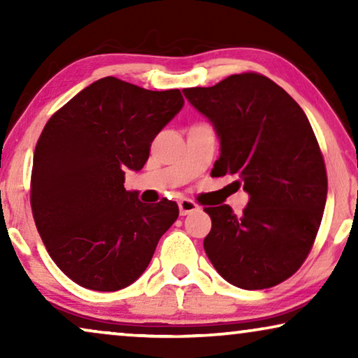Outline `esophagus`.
<instances>
[{
	"label": "esophagus",
	"mask_w": 358,
	"mask_h": 358,
	"mask_svg": "<svg viewBox=\"0 0 358 358\" xmlns=\"http://www.w3.org/2000/svg\"><path fill=\"white\" fill-rule=\"evenodd\" d=\"M197 210H199V205L192 202L190 199L179 200V212H180V215H182V217H185V215H189L192 212H197Z\"/></svg>",
	"instance_id": "obj_1"
}]
</instances>
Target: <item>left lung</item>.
Segmentation results:
<instances>
[{"mask_svg": "<svg viewBox=\"0 0 358 358\" xmlns=\"http://www.w3.org/2000/svg\"><path fill=\"white\" fill-rule=\"evenodd\" d=\"M213 125L220 158L212 176H236L249 195L241 215L208 207L203 239L224 280L262 290L292 277L311 251L327 197V176L310 120L287 91L257 73L182 90Z\"/></svg>", "mask_w": 358, "mask_h": 358, "instance_id": "8db88e82", "label": "left lung"}]
</instances>
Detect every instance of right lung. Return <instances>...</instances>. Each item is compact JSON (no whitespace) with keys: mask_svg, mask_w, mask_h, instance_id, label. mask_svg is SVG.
<instances>
[{"mask_svg":"<svg viewBox=\"0 0 358 358\" xmlns=\"http://www.w3.org/2000/svg\"><path fill=\"white\" fill-rule=\"evenodd\" d=\"M182 107L179 90L150 91L107 76L47 122L34 153L32 213L53 262L78 285L129 287L178 220L173 200L146 205L124 182Z\"/></svg>","mask_w":358,"mask_h":358,"instance_id":"right-lung-1","label":"right lung"}]
</instances>
